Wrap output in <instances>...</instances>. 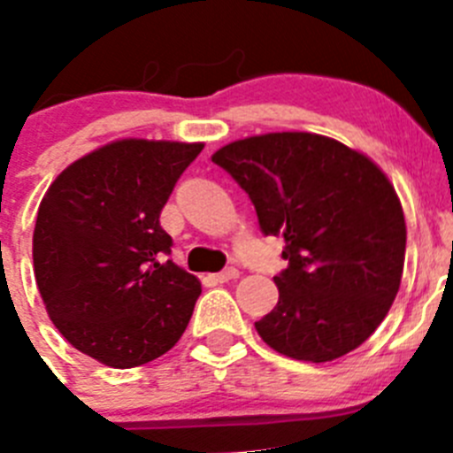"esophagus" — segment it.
Returning <instances> with one entry per match:
<instances>
[{
    "instance_id": "obj_1",
    "label": "esophagus",
    "mask_w": 453,
    "mask_h": 453,
    "mask_svg": "<svg viewBox=\"0 0 453 453\" xmlns=\"http://www.w3.org/2000/svg\"><path fill=\"white\" fill-rule=\"evenodd\" d=\"M232 279H239V270L236 267H227V270L219 272V274H212L214 283H227Z\"/></svg>"
}]
</instances>
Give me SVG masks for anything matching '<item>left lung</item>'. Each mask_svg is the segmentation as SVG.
I'll list each match as a JSON object with an SVG mask.
<instances>
[{"mask_svg":"<svg viewBox=\"0 0 453 453\" xmlns=\"http://www.w3.org/2000/svg\"><path fill=\"white\" fill-rule=\"evenodd\" d=\"M252 201L265 236L285 241L279 303L254 323L296 361L327 363L365 343L401 288L405 217L383 170L336 139L270 133L212 155Z\"/></svg>","mask_w":453,"mask_h":453,"instance_id":"1","label":"left lung"}]
</instances>
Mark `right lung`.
Segmentation results:
<instances>
[{"label":"right lung","instance_id":"right-lung-1","mask_svg":"<svg viewBox=\"0 0 453 453\" xmlns=\"http://www.w3.org/2000/svg\"><path fill=\"white\" fill-rule=\"evenodd\" d=\"M203 143L121 139L70 164L39 203L33 263L50 320L117 370L174 348L201 294L159 217Z\"/></svg>","mask_w":453,"mask_h":453}]
</instances>
